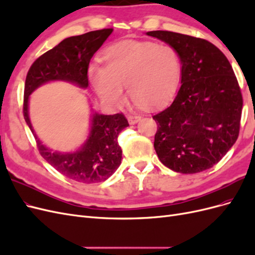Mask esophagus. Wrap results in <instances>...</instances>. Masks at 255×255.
<instances>
[{
	"instance_id": "1",
	"label": "esophagus",
	"mask_w": 255,
	"mask_h": 255,
	"mask_svg": "<svg viewBox=\"0 0 255 255\" xmlns=\"http://www.w3.org/2000/svg\"><path fill=\"white\" fill-rule=\"evenodd\" d=\"M140 119H141V116L137 114L128 116V120L129 122V125H135V123H137L138 121H140Z\"/></svg>"
}]
</instances>
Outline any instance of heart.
<instances>
[{"instance_id":"obj_1","label":"heart","mask_w":255,"mask_h":255,"mask_svg":"<svg viewBox=\"0 0 255 255\" xmlns=\"http://www.w3.org/2000/svg\"><path fill=\"white\" fill-rule=\"evenodd\" d=\"M102 66L92 65L88 79L106 103L120 104L125 89L134 101L148 107L164 104L175 92L182 72L180 54L169 44L122 41L106 48Z\"/></svg>"}]
</instances>
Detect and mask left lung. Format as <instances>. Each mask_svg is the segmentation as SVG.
<instances>
[{
	"mask_svg": "<svg viewBox=\"0 0 255 255\" xmlns=\"http://www.w3.org/2000/svg\"><path fill=\"white\" fill-rule=\"evenodd\" d=\"M148 36L173 47L182 61L181 87L170 105L153 116L154 149L171 170L185 174L212 168L239 134L243 96L230 61L201 38L168 30Z\"/></svg>",
	"mask_w": 255,
	"mask_h": 255,
	"instance_id": "1",
	"label": "left lung"
}]
</instances>
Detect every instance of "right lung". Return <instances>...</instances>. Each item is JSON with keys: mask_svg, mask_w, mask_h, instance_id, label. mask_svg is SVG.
<instances>
[{"mask_svg": "<svg viewBox=\"0 0 255 255\" xmlns=\"http://www.w3.org/2000/svg\"><path fill=\"white\" fill-rule=\"evenodd\" d=\"M112 32L113 28H104L66 38L34 61L25 80L23 115L41 156L61 174L84 184L103 182L120 166L122 150L118 136L128 127L127 118L122 114L95 113L91 116L88 138L78 151L53 152L35 133L28 117V99L35 89L51 81H65L87 88L90 59Z\"/></svg>", "mask_w": 255, "mask_h": 255, "instance_id": "add662e5", "label": "right lung"}]
</instances>
